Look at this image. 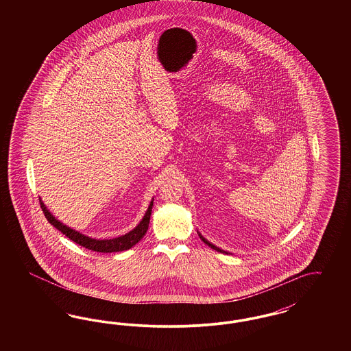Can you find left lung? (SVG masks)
Returning <instances> with one entry per match:
<instances>
[{"mask_svg": "<svg viewBox=\"0 0 351 351\" xmlns=\"http://www.w3.org/2000/svg\"><path fill=\"white\" fill-rule=\"evenodd\" d=\"M199 237H200L201 241H202V242H204L205 245H208V246H209V247H212L213 250L219 251V252H225V254H228V251L221 250L219 247H217V246H215L213 243H210V242H209L208 239H205V238H204V237H202V235H201L200 233H199Z\"/></svg>", "mask_w": 351, "mask_h": 351, "instance_id": "left-lung-1", "label": "left lung"}]
</instances>
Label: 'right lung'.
I'll list each match as a JSON object with an SVG mask.
<instances>
[{"mask_svg": "<svg viewBox=\"0 0 351 351\" xmlns=\"http://www.w3.org/2000/svg\"><path fill=\"white\" fill-rule=\"evenodd\" d=\"M39 202H40V208H42L45 216H46L51 225H53L59 232H62L71 241L76 242L77 245L83 246L88 250L97 251V252H118V251L132 249L134 245H136L147 232L149 223H150L151 210H152V205H154V200H152L150 205H149L147 212L145 213V216L142 218V221L135 226V229H133L132 232L117 237V238H112V239H95V238L86 237L84 234L68 228L64 223H62L60 221H58L56 218L51 215V212H49V209L46 208L43 201L39 199Z\"/></svg>", "mask_w": 351, "mask_h": 351, "instance_id": "add662e5", "label": "right lung"}]
</instances>
